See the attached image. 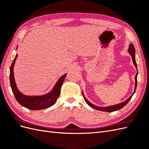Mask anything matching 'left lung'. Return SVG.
<instances>
[{
	"label": "left lung",
	"instance_id": "left-lung-1",
	"mask_svg": "<svg viewBox=\"0 0 149 149\" xmlns=\"http://www.w3.org/2000/svg\"><path fill=\"white\" fill-rule=\"evenodd\" d=\"M128 52H129L130 55H131L132 58L133 63H134V65H135V66H136V68H137V64H136V58H135V53H136V49H135V48H134V45H133L132 44H130V45L129 49H128ZM137 74H138V73H137L136 76H135V89H134V93H133V94H132V95L130 96L127 99V100H126V101H125L124 102H121L120 104H118L114 105V106H108V107H98V106H96L95 105L93 104H91L89 101H88L87 99L84 97V94H83V93L82 92V94H83V97L84 99L86 102L90 107H91L92 108H93V109H97V110H99V111H101L113 112V111H118V110L120 109L121 108H123V107H124L129 102V101H130V99L132 98V97L133 96V94H134L135 91H136V87H137Z\"/></svg>",
	"mask_w": 149,
	"mask_h": 149
}]
</instances>
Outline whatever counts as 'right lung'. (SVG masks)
Segmentation results:
<instances>
[{"label":"right lung","instance_id":"add662e5","mask_svg":"<svg viewBox=\"0 0 149 149\" xmlns=\"http://www.w3.org/2000/svg\"><path fill=\"white\" fill-rule=\"evenodd\" d=\"M17 56L18 55L17 54L10 68V83L12 92L14 94L16 100L21 106L31 110L43 109L53 106L56 102L57 99L60 96V89L66 77V73L62 76L58 80L52 91L49 93L43 96H36L24 95L18 89L15 81L14 75H13V66H14Z\"/></svg>","mask_w":149,"mask_h":149}]
</instances>
